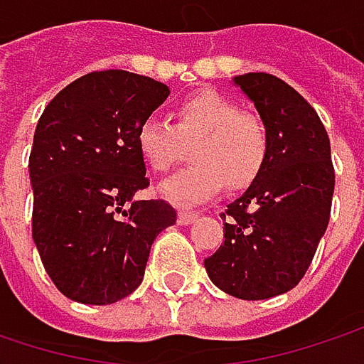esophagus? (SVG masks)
I'll use <instances>...</instances> for the list:
<instances>
[{
    "label": "esophagus",
    "mask_w": 364,
    "mask_h": 364,
    "mask_svg": "<svg viewBox=\"0 0 364 364\" xmlns=\"http://www.w3.org/2000/svg\"><path fill=\"white\" fill-rule=\"evenodd\" d=\"M198 220V214L196 212H179V216H177V223L183 226L191 225V223H196Z\"/></svg>",
    "instance_id": "esophagus-1"
}]
</instances>
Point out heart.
Returning <instances> with one entry per match:
<instances>
[{
  "instance_id": "b5f03b06",
  "label": "heart",
  "mask_w": 364,
  "mask_h": 364,
  "mask_svg": "<svg viewBox=\"0 0 364 364\" xmlns=\"http://www.w3.org/2000/svg\"><path fill=\"white\" fill-rule=\"evenodd\" d=\"M139 154L154 173H166L191 148L193 164L159 185V196L179 208L212 200L223 185L243 189L257 179L267 161L269 138L255 115L216 90L185 98L175 123L144 119L136 134Z\"/></svg>"
}]
</instances>
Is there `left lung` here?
I'll return each mask as SVG.
<instances>
[{
    "instance_id": "8db88e82",
    "label": "left lung",
    "mask_w": 364,
    "mask_h": 364,
    "mask_svg": "<svg viewBox=\"0 0 364 364\" xmlns=\"http://www.w3.org/2000/svg\"><path fill=\"white\" fill-rule=\"evenodd\" d=\"M232 82L257 109L269 150L257 179L226 205L225 243L203 266L226 294L264 301L301 282L328 228L330 138L315 109L280 77L251 72Z\"/></svg>"
}]
</instances>
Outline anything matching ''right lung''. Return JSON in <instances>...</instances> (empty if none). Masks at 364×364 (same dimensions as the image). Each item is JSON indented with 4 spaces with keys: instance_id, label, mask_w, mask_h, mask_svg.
<instances>
[{
    "instance_id": "1",
    "label": "right lung",
    "mask_w": 364,
    "mask_h": 364,
    "mask_svg": "<svg viewBox=\"0 0 364 364\" xmlns=\"http://www.w3.org/2000/svg\"><path fill=\"white\" fill-rule=\"evenodd\" d=\"M168 95L146 75L92 72L65 86L36 123L33 239L72 301L111 305L132 294L154 239L177 220L162 200H134L150 185L136 134Z\"/></svg>"
}]
</instances>
